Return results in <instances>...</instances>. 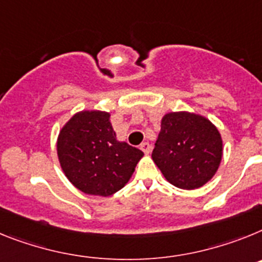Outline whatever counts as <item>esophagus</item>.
Segmentation results:
<instances>
[{"label": "esophagus", "instance_id": "esophagus-1", "mask_svg": "<svg viewBox=\"0 0 262 262\" xmlns=\"http://www.w3.org/2000/svg\"><path fill=\"white\" fill-rule=\"evenodd\" d=\"M140 149L142 150L145 154L151 153V146H150L149 142H142V144H141V146H140Z\"/></svg>", "mask_w": 262, "mask_h": 262}]
</instances>
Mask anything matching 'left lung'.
<instances>
[{"label":"left lung","instance_id":"left-lung-1","mask_svg":"<svg viewBox=\"0 0 262 262\" xmlns=\"http://www.w3.org/2000/svg\"><path fill=\"white\" fill-rule=\"evenodd\" d=\"M151 158L169 183L182 190H195L210 182L219 169L222 134L199 113H166Z\"/></svg>","mask_w":262,"mask_h":262}]
</instances>
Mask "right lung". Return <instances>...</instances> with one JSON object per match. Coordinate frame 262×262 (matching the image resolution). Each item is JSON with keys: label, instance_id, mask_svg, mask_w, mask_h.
<instances>
[{"label": "right lung", "instance_id": "add662e5", "mask_svg": "<svg viewBox=\"0 0 262 262\" xmlns=\"http://www.w3.org/2000/svg\"><path fill=\"white\" fill-rule=\"evenodd\" d=\"M56 153L68 181L95 196L121 190L144 157L140 149L117 140L111 113L97 109L79 111L63 125Z\"/></svg>", "mask_w": 262, "mask_h": 262}]
</instances>
